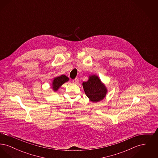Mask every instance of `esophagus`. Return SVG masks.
Masks as SVG:
<instances>
[{"instance_id": "obj_1", "label": "esophagus", "mask_w": 158, "mask_h": 158, "mask_svg": "<svg viewBox=\"0 0 158 158\" xmlns=\"http://www.w3.org/2000/svg\"><path fill=\"white\" fill-rule=\"evenodd\" d=\"M78 82H79V80L77 78H76V79L73 80V83H77Z\"/></svg>"}]
</instances>
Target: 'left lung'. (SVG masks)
Masks as SVG:
<instances>
[{
    "label": "left lung",
    "instance_id": "8db88e82",
    "mask_svg": "<svg viewBox=\"0 0 158 158\" xmlns=\"http://www.w3.org/2000/svg\"><path fill=\"white\" fill-rule=\"evenodd\" d=\"M82 85L86 95L93 102L102 100L106 95L107 89L98 76H89L88 81L83 82Z\"/></svg>",
    "mask_w": 158,
    "mask_h": 158
}]
</instances>
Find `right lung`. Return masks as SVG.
Returning <instances> with one entry per match:
<instances>
[{
	"label": "right lung",
	"instance_id": "1",
	"mask_svg": "<svg viewBox=\"0 0 158 158\" xmlns=\"http://www.w3.org/2000/svg\"><path fill=\"white\" fill-rule=\"evenodd\" d=\"M69 79L68 76L64 75H62L60 76H57L54 78L53 82H52V88L54 91H57L59 88L60 86L64 84V83L69 81Z\"/></svg>",
	"mask_w": 158,
	"mask_h": 158
}]
</instances>
